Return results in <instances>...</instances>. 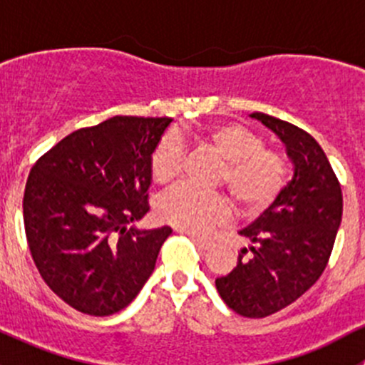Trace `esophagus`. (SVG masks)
Segmentation results:
<instances>
[{
  "label": "esophagus",
  "mask_w": 365,
  "mask_h": 365,
  "mask_svg": "<svg viewBox=\"0 0 365 365\" xmlns=\"http://www.w3.org/2000/svg\"><path fill=\"white\" fill-rule=\"evenodd\" d=\"M187 237H189L190 240L194 242V245H196L197 249H201V251H208V249H212L213 245L212 240H206V238L196 237V235H190V233H187Z\"/></svg>",
  "instance_id": "1"
}]
</instances>
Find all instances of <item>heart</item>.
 <instances>
[{"label": "heart", "mask_w": 365, "mask_h": 365, "mask_svg": "<svg viewBox=\"0 0 365 365\" xmlns=\"http://www.w3.org/2000/svg\"><path fill=\"white\" fill-rule=\"evenodd\" d=\"M196 139L210 146L224 160L219 183H224L242 210L257 212L267 208L286 187L289 165L279 150L267 148L263 139L237 121H219L197 132ZM183 146L173 135H165L150 155L153 182L169 183L182 164ZM155 212L162 222L192 235H201L230 217L226 197L201 192L189 185H176L157 200Z\"/></svg>", "instance_id": "1"}]
</instances>
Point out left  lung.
Masks as SVG:
<instances>
[{
    "label": "left lung",
    "mask_w": 365,
    "mask_h": 365,
    "mask_svg": "<svg viewBox=\"0 0 365 365\" xmlns=\"http://www.w3.org/2000/svg\"><path fill=\"white\" fill-rule=\"evenodd\" d=\"M286 145L295 175L274 205L240 231L252 242L215 279L220 298L244 318H267L300 298L322 277L342 217L341 183L316 139L297 125L252 113Z\"/></svg>",
    "instance_id": "left-lung-1"
}]
</instances>
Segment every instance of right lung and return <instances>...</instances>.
Returning a JSON list of instances; mask_svg holds the SVG:
<instances>
[{
	"label": "right lung",
	"mask_w": 365,
	"mask_h": 365,
	"mask_svg": "<svg viewBox=\"0 0 365 365\" xmlns=\"http://www.w3.org/2000/svg\"><path fill=\"white\" fill-rule=\"evenodd\" d=\"M171 118L114 116L72 132L33 164L23 213L43 282L90 316L127 307L171 227H127L150 210V155Z\"/></svg>",
	"instance_id": "add662e5"
}]
</instances>
